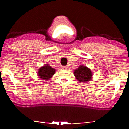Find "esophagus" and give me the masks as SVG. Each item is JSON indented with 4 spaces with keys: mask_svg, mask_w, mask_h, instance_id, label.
<instances>
[{
    "mask_svg": "<svg viewBox=\"0 0 129 129\" xmlns=\"http://www.w3.org/2000/svg\"><path fill=\"white\" fill-rule=\"evenodd\" d=\"M62 69H64V70H67V69H68V67H67V66H62Z\"/></svg>",
    "mask_w": 129,
    "mask_h": 129,
    "instance_id": "1",
    "label": "esophagus"
}]
</instances>
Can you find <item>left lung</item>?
I'll list each match as a JSON object with an SVG mask.
<instances>
[{
	"label": "left lung",
	"instance_id": "1",
	"mask_svg": "<svg viewBox=\"0 0 129 129\" xmlns=\"http://www.w3.org/2000/svg\"><path fill=\"white\" fill-rule=\"evenodd\" d=\"M74 75L76 79L81 82L85 83L90 81L92 78V72L89 68L83 65L79 66L77 69L74 71Z\"/></svg>",
	"mask_w": 129,
	"mask_h": 129
}]
</instances>
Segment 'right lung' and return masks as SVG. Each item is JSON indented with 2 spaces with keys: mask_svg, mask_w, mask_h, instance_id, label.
<instances>
[{
  "mask_svg": "<svg viewBox=\"0 0 129 129\" xmlns=\"http://www.w3.org/2000/svg\"><path fill=\"white\" fill-rule=\"evenodd\" d=\"M55 72V69L52 68L49 64H45L43 67H40L37 72V75L40 79H43L44 80H49Z\"/></svg>",
  "mask_w": 129,
  "mask_h": 129,
  "instance_id": "obj_1",
  "label": "right lung"
}]
</instances>
